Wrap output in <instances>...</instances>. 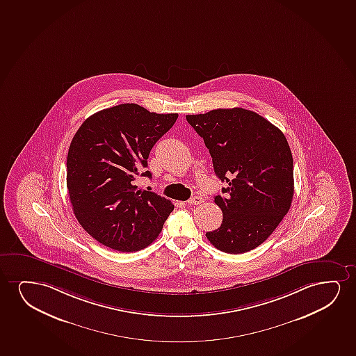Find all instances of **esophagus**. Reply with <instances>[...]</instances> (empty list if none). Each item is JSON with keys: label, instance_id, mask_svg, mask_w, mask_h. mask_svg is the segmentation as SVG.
<instances>
[{"label": "esophagus", "instance_id": "esophagus-1", "mask_svg": "<svg viewBox=\"0 0 356 356\" xmlns=\"http://www.w3.org/2000/svg\"><path fill=\"white\" fill-rule=\"evenodd\" d=\"M204 200L202 197H198V195H195V197H192V198L187 202L188 205H199V204L203 203Z\"/></svg>", "mask_w": 356, "mask_h": 356}]
</instances>
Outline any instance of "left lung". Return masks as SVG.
<instances>
[{"mask_svg":"<svg viewBox=\"0 0 356 356\" xmlns=\"http://www.w3.org/2000/svg\"><path fill=\"white\" fill-rule=\"evenodd\" d=\"M186 120L203 138L217 177L228 187L215 203L221 226L207 232L216 249L244 254L262 244L289 213L293 159L285 135L256 112L218 108Z\"/></svg>","mask_w":356,"mask_h":356,"instance_id":"1","label":"left lung"}]
</instances>
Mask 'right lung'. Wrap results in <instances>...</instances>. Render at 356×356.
I'll return each instance as SVG.
<instances>
[{
  "label": "right lung",
  "instance_id": "1",
  "mask_svg": "<svg viewBox=\"0 0 356 356\" xmlns=\"http://www.w3.org/2000/svg\"><path fill=\"white\" fill-rule=\"evenodd\" d=\"M177 115L122 104L94 113L79 127L67 153L66 185L74 216L95 241L130 252L157 239L174 205L138 190L134 181ZM141 176L152 175L145 171Z\"/></svg>",
  "mask_w": 356,
  "mask_h": 356
}]
</instances>
